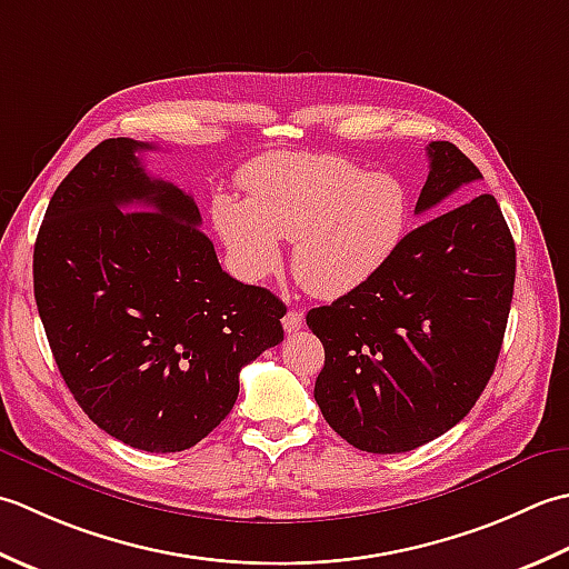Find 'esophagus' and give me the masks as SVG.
I'll list each match as a JSON object with an SVG mask.
<instances>
[{
	"instance_id": "34e87169",
	"label": "esophagus",
	"mask_w": 569,
	"mask_h": 569,
	"mask_svg": "<svg viewBox=\"0 0 569 569\" xmlns=\"http://www.w3.org/2000/svg\"><path fill=\"white\" fill-rule=\"evenodd\" d=\"M282 327H284L287 333L299 331L301 327H305V315H301L299 309H289L287 315H284V319H282Z\"/></svg>"
}]
</instances>
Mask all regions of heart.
<instances>
[{"instance_id":"obj_1","label":"heart","mask_w":569,"mask_h":569,"mask_svg":"<svg viewBox=\"0 0 569 569\" xmlns=\"http://www.w3.org/2000/svg\"><path fill=\"white\" fill-rule=\"evenodd\" d=\"M246 201L218 196L213 226L248 280L282 260L311 292L343 297L388 268L412 226V193L396 173H370L336 154H270L242 173Z\"/></svg>"}]
</instances>
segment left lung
<instances>
[{"instance_id":"1","label":"left lung","mask_w":569,"mask_h":569,"mask_svg":"<svg viewBox=\"0 0 569 569\" xmlns=\"http://www.w3.org/2000/svg\"><path fill=\"white\" fill-rule=\"evenodd\" d=\"M415 213L483 179L451 142L427 147ZM516 246L491 193L415 228L373 280L307 315L323 343L315 400L333 432L370 455L432 442L489 382L511 311Z\"/></svg>"}]
</instances>
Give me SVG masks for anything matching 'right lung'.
Masks as SVG:
<instances>
[{
  "instance_id": "1",
  "label": "right lung",
  "mask_w": 569,
  "mask_h": 569,
  "mask_svg": "<svg viewBox=\"0 0 569 569\" xmlns=\"http://www.w3.org/2000/svg\"><path fill=\"white\" fill-rule=\"evenodd\" d=\"M106 139L46 208L33 297L68 390L110 437L183 451L238 400L242 366L284 339L287 307L223 272L187 191Z\"/></svg>"
}]
</instances>
